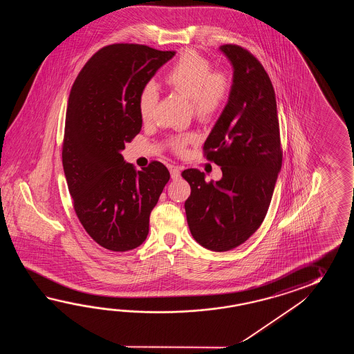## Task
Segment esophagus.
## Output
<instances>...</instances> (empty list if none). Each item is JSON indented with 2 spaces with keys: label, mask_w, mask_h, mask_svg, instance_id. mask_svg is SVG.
Listing matches in <instances>:
<instances>
[{
  "label": "esophagus",
  "mask_w": 354,
  "mask_h": 354,
  "mask_svg": "<svg viewBox=\"0 0 354 354\" xmlns=\"http://www.w3.org/2000/svg\"><path fill=\"white\" fill-rule=\"evenodd\" d=\"M180 176V168H178V167H172V168H171V177H172V180H177Z\"/></svg>",
  "instance_id": "1"
}]
</instances>
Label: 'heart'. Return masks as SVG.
Listing matches in <instances>:
<instances>
[{
  "label": "heart",
  "mask_w": 354,
  "mask_h": 354,
  "mask_svg": "<svg viewBox=\"0 0 354 354\" xmlns=\"http://www.w3.org/2000/svg\"><path fill=\"white\" fill-rule=\"evenodd\" d=\"M167 87L176 93L189 98L192 113L200 120H211L221 113L230 97V81L224 73L214 72L209 59L195 50L180 54L165 75ZM158 104V90L153 82L144 84L138 95V110L143 121L154 118ZM194 134L174 136L169 145L174 151L183 153L187 144L192 143Z\"/></svg>",
  "instance_id": "heart-1"
}]
</instances>
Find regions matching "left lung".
Masks as SVG:
<instances>
[{
	"label": "left lung",
	"mask_w": 354,
	"mask_h": 354,
	"mask_svg": "<svg viewBox=\"0 0 354 354\" xmlns=\"http://www.w3.org/2000/svg\"><path fill=\"white\" fill-rule=\"evenodd\" d=\"M234 68L224 111L203 144V156L221 167V180L197 169L182 177L188 227L203 248L226 252L248 241L263 223L282 166L276 93L261 62L235 44L220 46Z\"/></svg>",
	"instance_id": "left-lung-1"
}]
</instances>
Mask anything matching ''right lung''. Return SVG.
Masks as SVG:
<instances>
[{"instance_id": "right-lung-1", "label": "right lung", "mask_w": 354, "mask_h": 354, "mask_svg": "<svg viewBox=\"0 0 354 354\" xmlns=\"http://www.w3.org/2000/svg\"><path fill=\"white\" fill-rule=\"evenodd\" d=\"M174 50L140 44L104 46L78 73L68 98L62 162L73 209L98 245L139 247L169 172L153 160L136 171L121 151L142 129L138 95Z\"/></svg>"}]
</instances>
